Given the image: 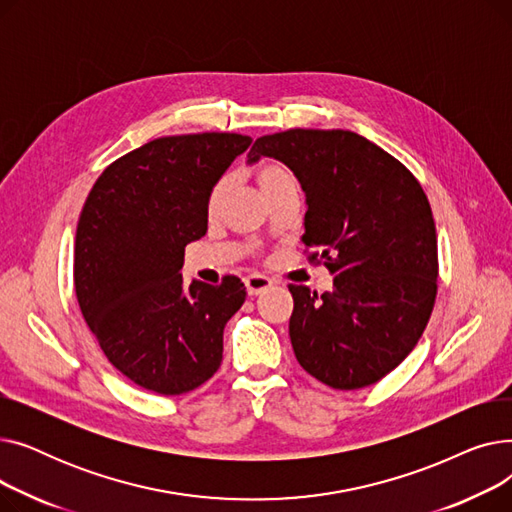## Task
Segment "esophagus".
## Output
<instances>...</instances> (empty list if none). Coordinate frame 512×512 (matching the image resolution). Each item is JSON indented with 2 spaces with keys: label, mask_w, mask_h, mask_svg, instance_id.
Here are the masks:
<instances>
[{
  "label": "esophagus",
  "mask_w": 512,
  "mask_h": 512,
  "mask_svg": "<svg viewBox=\"0 0 512 512\" xmlns=\"http://www.w3.org/2000/svg\"><path fill=\"white\" fill-rule=\"evenodd\" d=\"M245 286H247V292L251 294V297H257V294L265 292L272 286V280L267 276H261V274H251L245 278Z\"/></svg>",
  "instance_id": "obj_1"
}]
</instances>
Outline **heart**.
<instances>
[{
	"mask_svg": "<svg viewBox=\"0 0 512 512\" xmlns=\"http://www.w3.org/2000/svg\"><path fill=\"white\" fill-rule=\"evenodd\" d=\"M255 176H257V184H259V188L263 191V195H270V193L278 191V188H282V186L294 184V176L284 166H280V164H261L257 168ZM228 186H230V180L222 178L218 184L211 188L209 199H207V211L209 213H215V211L220 209L222 199H224V195L228 191Z\"/></svg>",
	"mask_w": 512,
	"mask_h": 512,
	"instance_id": "b5f03b06",
	"label": "heart"
}]
</instances>
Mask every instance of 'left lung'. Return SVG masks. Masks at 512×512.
Here are the masks:
<instances>
[{
	"mask_svg": "<svg viewBox=\"0 0 512 512\" xmlns=\"http://www.w3.org/2000/svg\"><path fill=\"white\" fill-rule=\"evenodd\" d=\"M261 157L282 161L301 182L303 242L334 276L321 297L288 284L297 361L336 390L375 384L413 351L436 301L438 236L421 184L351 130L265 134L247 164Z\"/></svg>",
	"mask_w": 512,
	"mask_h": 512,
	"instance_id": "obj_1",
	"label": "left lung"
}]
</instances>
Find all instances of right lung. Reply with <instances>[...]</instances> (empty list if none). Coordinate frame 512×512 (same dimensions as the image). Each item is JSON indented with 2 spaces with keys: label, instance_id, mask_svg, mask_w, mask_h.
Returning a JSON list of instances; mask_svg holds the SVG:
<instances>
[{
  "label": "right lung",
  "instance_id": "obj_1",
  "mask_svg": "<svg viewBox=\"0 0 512 512\" xmlns=\"http://www.w3.org/2000/svg\"><path fill=\"white\" fill-rule=\"evenodd\" d=\"M251 137L182 134L134 149L93 184L74 242V288L110 363L176 396L220 369L224 328L247 297L236 276L184 284V247L207 232V199Z\"/></svg>",
  "mask_w": 512,
  "mask_h": 512
}]
</instances>
